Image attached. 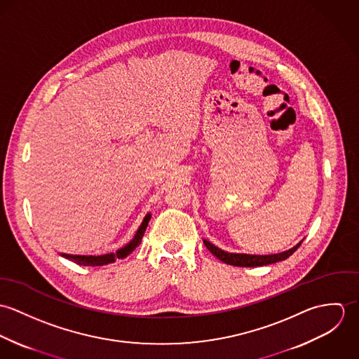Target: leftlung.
<instances>
[{
    "instance_id": "obj_1",
    "label": "left lung",
    "mask_w": 359,
    "mask_h": 359,
    "mask_svg": "<svg viewBox=\"0 0 359 359\" xmlns=\"http://www.w3.org/2000/svg\"><path fill=\"white\" fill-rule=\"evenodd\" d=\"M303 242V241H302ZM300 243H297L294 248L282 252V253H276V255H265V256H259V255H245V253H229L225 250H221L219 248H217L215 245H212L208 241H203L205 248L210 250L211 255L217 257L218 259H221L225 264L233 265V266H262V265H268V264H273L278 261H283L286 258L292 256L299 248Z\"/></svg>"
}]
</instances>
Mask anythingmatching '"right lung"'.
Returning a JSON list of instances; mask_svg holds the SVG:
<instances>
[{"label":"right lung","instance_id":"right-lung-1","mask_svg":"<svg viewBox=\"0 0 359 359\" xmlns=\"http://www.w3.org/2000/svg\"><path fill=\"white\" fill-rule=\"evenodd\" d=\"M151 217H152V214L148 212L144 217V221L140 225L138 231L135 232L134 238L126 246L120 248L116 253H107V255H101V256H80V255H66V253H59V255L70 259V261H73V262H76V264H79V265H86V266H100V265H106V264L114 262L117 258H126L135 250V248L140 246V243L144 238V233L148 228V224L151 221Z\"/></svg>","mask_w":359,"mask_h":359}]
</instances>
